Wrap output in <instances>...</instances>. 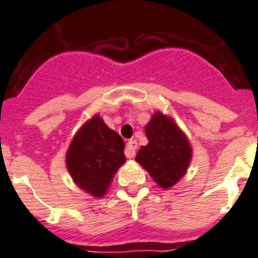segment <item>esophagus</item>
Returning <instances> with one entry per match:
<instances>
[{"label": "esophagus", "instance_id": "1", "mask_svg": "<svg viewBox=\"0 0 258 258\" xmlns=\"http://www.w3.org/2000/svg\"><path fill=\"white\" fill-rule=\"evenodd\" d=\"M138 149V142L131 139V141L127 142V145H125V155L128 158H134L135 153H137Z\"/></svg>", "mask_w": 258, "mask_h": 258}]
</instances>
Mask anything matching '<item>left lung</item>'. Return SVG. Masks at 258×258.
<instances>
[{
    "label": "left lung",
    "instance_id": "left-lung-1",
    "mask_svg": "<svg viewBox=\"0 0 258 258\" xmlns=\"http://www.w3.org/2000/svg\"><path fill=\"white\" fill-rule=\"evenodd\" d=\"M149 145L142 146L135 161L147 170L162 188H170L186 174L191 146L170 116L155 112L146 125Z\"/></svg>",
    "mask_w": 258,
    "mask_h": 258
}]
</instances>
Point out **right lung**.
<instances>
[{
    "label": "right lung",
    "mask_w": 258,
    "mask_h": 258,
    "mask_svg": "<svg viewBox=\"0 0 258 258\" xmlns=\"http://www.w3.org/2000/svg\"><path fill=\"white\" fill-rule=\"evenodd\" d=\"M124 162V142L99 115L83 124L67 153V169L74 182L95 198L107 192Z\"/></svg>",
    "instance_id": "1"
}]
</instances>
